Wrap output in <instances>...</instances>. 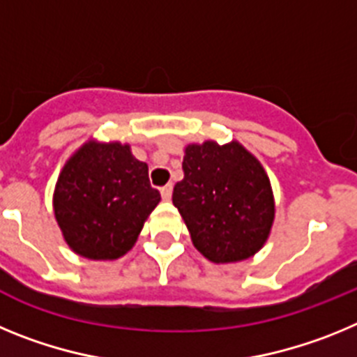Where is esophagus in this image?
<instances>
[{
    "mask_svg": "<svg viewBox=\"0 0 357 357\" xmlns=\"http://www.w3.org/2000/svg\"><path fill=\"white\" fill-rule=\"evenodd\" d=\"M172 193H173V185L172 184L164 185V188L160 189V197H162V200H169V198H172Z\"/></svg>",
    "mask_w": 357,
    "mask_h": 357,
    "instance_id": "obj_1",
    "label": "esophagus"
}]
</instances>
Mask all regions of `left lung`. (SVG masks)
<instances>
[{"mask_svg": "<svg viewBox=\"0 0 357 357\" xmlns=\"http://www.w3.org/2000/svg\"><path fill=\"white\" fill-rule=\"evenodd\" d=\"M184 178L173 206L195 248L216 264L238 263L264 247L275 220V200L263 164L238 141L188 144Z\"/></svg>", "mask_w": 357, "mask_h": 357, "instance_id": "left-lung-1", "label": "left lung"}]
</instances>
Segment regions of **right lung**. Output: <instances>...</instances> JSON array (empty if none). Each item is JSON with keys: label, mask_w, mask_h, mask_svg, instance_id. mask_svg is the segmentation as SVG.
Here are the masks:
<instances>
[{"label": "right lung", "mask_w": 357, "mask_h": 357, "mask_svg": "<svg viewBox=\"0 0 357 357\" xmlns=\"http://www.w3.org/2000/svg\"><path fill=\"white\" fill-rule=\"evenodd\" d=\"M159 202L148 164L132 155L130 144L89 139L66 160L56 178L53 213L75 254L114 261L134 247Z\"/></svg>", "instance_id": "right-lung-1"}]
</instances>
